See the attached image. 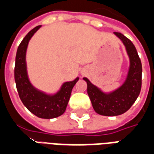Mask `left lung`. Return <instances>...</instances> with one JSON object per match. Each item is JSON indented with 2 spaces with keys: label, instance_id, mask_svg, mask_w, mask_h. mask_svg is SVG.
<instances>
[{
  "label": "left lung",
  "instance_id": "obj_1",
  "mask_svg": "<svg viewBox=\"0 0 154 154\" xmlns=\"http://www.w3.org/2000/svg\"><path fill=\"white\" fill-rule=\"evenodd\" d=\"M115 35L122 41L129 58V67L125 82L113 91L104 92L87 79V94L94 110L99 115L116 116L129 110L139 97L142 85V64L134 45L129 38L119 32Z\"/></svg>",
  "mask_w": 154,
  "mask_h": 154
}]
</instances>
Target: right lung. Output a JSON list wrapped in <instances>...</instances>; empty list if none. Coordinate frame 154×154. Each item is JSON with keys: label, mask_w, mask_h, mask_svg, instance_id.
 <instances>
[{"label": "right lung", "mask_w": 154, "mask_h": 154, "mask_svg": "<svg viewBox=\"0 0 154 154\" xmlns=\"http://www.w3.org/2000/svg\"><path fill=\"white\" fill-rule=\"evenodd\" d=\"M40 27L41 25H38L30 30L19 45L15 57V81L19 97L25 106L39 118L53 119L65 112L72 90L79 77L64 82L55 94H46L32 85L27 73L26 50L30 38Z\"/></svg>", "instance_id": "add662e5"}]
</instances>
